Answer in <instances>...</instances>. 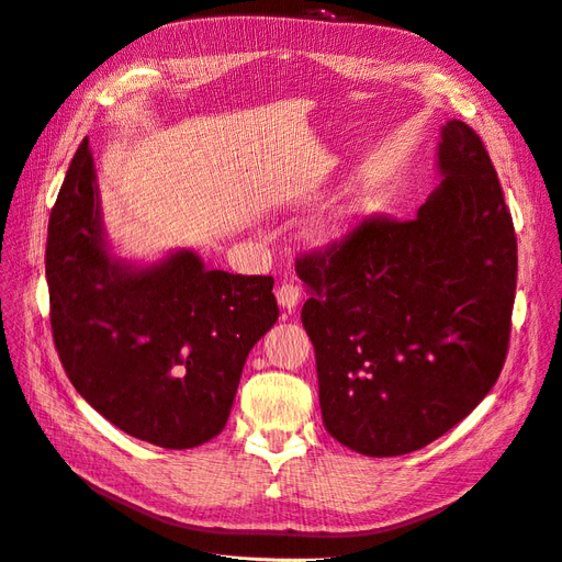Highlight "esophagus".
Segmentation results:
<instances>
[{"label": "esophagus", "instance_id": "obj_1", "mask_svg": "<svg viewBox=\"0 0 562 562\" xmlns=\"http://www.w3.org/2000/svg\"><path fill=\"white\" fill-rule=\"evenodd\" d=\"M300 297H302V293H300V288L295 283H281L277 288V300H279L281 307L288 310V312H293L297 307Z\"/></svg>", "mask_w": 562, "mask_h": 562}]
</instances>
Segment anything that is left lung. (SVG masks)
Listing matches in <instances>:
<instances>
[{
    "label": "left lung",
    "instance_id": "1",
    "mask_svg": "<svg viewBox=\"0 0 562 562\" xmlns=\"http://www.w3.org/2000/svg\"><path fill=\"white\" fill-rule=\"evenodd\" d=\"M443 182L413 220L363 217L345 239L295 260L310 300L328 434L368 457L429 446L495 386L518 279L514 220L487 149L452 119Z\"/></svg>",
    "mask_w": 562,
    "mask_h": 562
}]
</instances>
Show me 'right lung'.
Instances as JSON below:
<instances>
[{
	"label": "right lung",
	"mask_w": 562,
	"mask_h": 562,
	"mask_svg": "<svg viewBox=\"0 0 562 562\" xmlns=\"http://www.w3.org/2000/svg\"><path fill=\"white\" fill-rule=\"evenodd\" d=\"M50 330L72 386L114 427L168 450L225 429L246 356L279 318L271 277L206 269L192 250L114 260L83 138L50 209Z\"/></svg>",
	"instance_id": "right-lung-1"
}]
</instances>
